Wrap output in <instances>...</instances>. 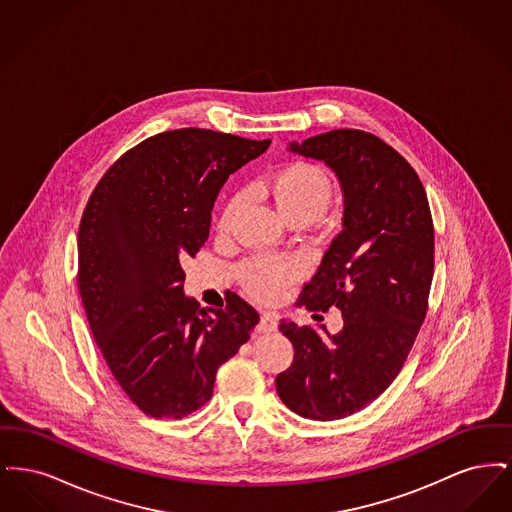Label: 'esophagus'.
Masks as SVG:
<instances>
[{
    "mask_svg": "<svg viewBox=\"0 0 512 512\" xmlns=\"http://www.w3.org/2000/svg\"><path fill=\"white\" fill-rule=\"evenodd\" d=\"M278 328V322H276V315L272 313H263L261 320L257 324V332L259 334H268V332H274Z\"/></svg>",
    "mask_w": 512,
    "mask_h": 512,
    "instance_id": "obj_1",
    "label": "esophagus"
}]
</instances>
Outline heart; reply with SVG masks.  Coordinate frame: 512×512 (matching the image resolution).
<instances>
[{
	"label": "heart",
	"instance_id": "heart-1",
	"mask_svg": "<svg viewBox=\"0 0 512 512\" xmlns=\"http://www.w3.org/2000/svg\"><path fill=\"white\" fill-rule=\"evenodd\" d=\"M267 188L288 219L309 222L318 219L326 211L334 195L330 174L311 161H293L284 165L268 178ZM240 203V195H234L228 201L219 220L220 230L228 228ZM292 276V261L274 255L251 257L240 267V278L245 290L261 299L276 297Z\"/></svg>",
	"mask_w": 512,
	"mask_h": 512
}]
</instances>
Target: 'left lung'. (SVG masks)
Returning a JSON list of instances; mask_svg holds the SVG:
<instances>
[{
	"label": "left lung",
	"mask_w": 512,
	"mask_h": 512,
	"mask_svg": "<svg viewBox=\"0 0 512 512\" xmlns=\"http://www.w3.org/2000/svg\"><path fill=\"white\" fill-rule=\"evenodd\" d=\"M290 151L324 161L340 180L343 228L297 303L338 307L343 328L330 336L320 326V336L282 320L295 355L276 391L299 416L338 420L365 409L403 368L428 309L434 222L418 174L370 132L330 130Z\"/></svg>",
	"instance_id": "8db88e82"
}]
</instances>
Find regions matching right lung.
I'll list each match as a JSON object with an SVG mask.
<instances>
[{"instance_id":"1","label":"right lung","mask_w":512,"mask_h":512,"mask_svg":"<svg viewBox=\"0 0 512 512\" xmlns=\"http://www.w3.org/2000/svg\"><path fill=\"white\" fill-rule=\"evenodd\" d=\"M203 128L151 136L111 165L78 228V290L103 359L130 401L153 418H182L213 395L222 363L259 322L242 297L199 309L180 261L209 238L232 172L267 151Z\"/></svg>"}]
</instances>
